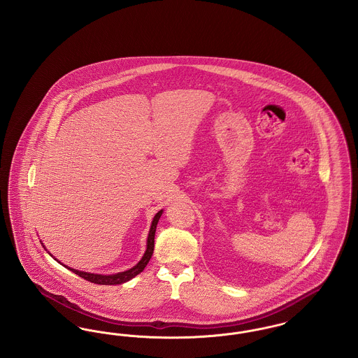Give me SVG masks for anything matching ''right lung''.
<instances>
[{
    "label": "right lung",
    "instance_id": "right-lung-1",
    "mask_svg": "<svg viewBox=\"0 0 358 358\" xmlns=\"http://www.w3.org/2000/svg\"><path fill=\"white\" fill-rule=\"evenodd\" d=\"M161 215H162V210H159V212L154 216L152 227H150V231H149V236H148L146 252H145V255L142 256V259L138 262V264H136L133 268H130V270H127V271H123V273H113V275H101V273H85V271H78V270L71 268V267H67V266H64V267H67L72 273L79 275L80 278H83L85 280L91 282V283H96V285L110 286V285H122V283H124V282H129L130 279H133L138 273H141L145 270L146 264L149 263L150 257L153 255L154 235H155V228H157V224H158V220H159ZM55 260H56V259H55ZM59 263H60V262H59Z\"/></svg>",
    "mask_w": 358,
    "mask_h": 358
}]
</instances>
